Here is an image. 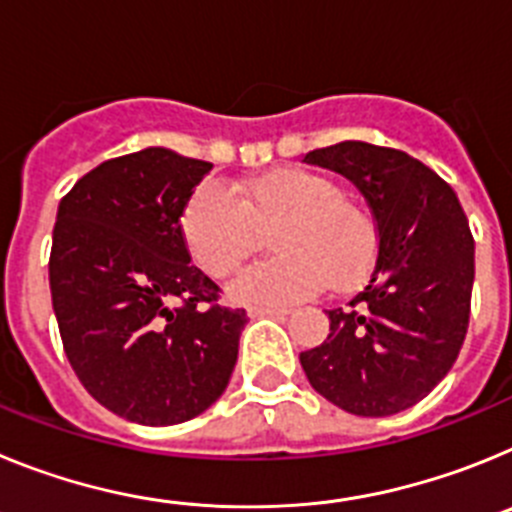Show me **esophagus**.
<instances>
[{
    "label": "esophagus",
    "mask_w": 512,
    "mask_h": 512,
    "mask_svg": "<svg viewBox=\"0 0 512 512\" xmlns=\"http://www.w3.org/2000/svg\"><path fill=\"white\" fill-rule=\"evenodd\" d=\"M284 307H248V318H287Z\"/></svg>",
    "instance_id": "esophagus-1"
}]
</instances>
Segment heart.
Masks as SVG:
<instances>
[{"label":"heart","instance_id":"obj_1","mask_svg":"<svg viewBox=\"0 0 512 512\" xmlns=\"http://www.w3.org/2000/svg\"><path fill=\"white\" fill-rule=\"evenodd\" d=\"M341 194V184L330 176L295 166L243 179L233 192L205 182L179 215V235L194 264L210 277H225L256 246V230L274 225L269 248L279 256L241 271L228 284L230 302H305L328 284H359L377 256V225L364 207Z\"/></svg>","mask_w":512,"mask_h":512}]
</instances>
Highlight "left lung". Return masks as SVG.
<instances>
[{
    "instance_id": "1",
    "label": "left lung",
    "mask_w": 512,
    "mask_h": 512,
    "mask_svg": "<svg viewBox=\"0 0 512 512\" xmlns=\"http://www.w3.org/2000/svg\"><path fill=\"white\" fill-rule=\"evenodd\" d=\"M359 187L379 230L369 282L328 310V341L302 351L312 390L346 413L413 408L454 366L467 336L474 238L454 189L418 158L364 140L305 156Z\"/></svg>"
}]
</instances>
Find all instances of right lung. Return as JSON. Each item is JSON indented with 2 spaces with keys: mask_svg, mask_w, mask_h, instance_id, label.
I'll list each match as a JSON object with an SVG mask.
<instances>
[{
  "mask_svg": "<svg viewBox=\"0 0 512 512\" xmlns=\"http://www.w3.org/2000/svg\"><path fill=\"white\" fill-rule=\"evenodd\" d=\"M210 171L151 146L99 164L58 205L48 274L63 348L89 395L130 423L205 413L238 359L246 310L215 305L179 235Z\"/></svg>",
  "mask_w": 512,
  "mask_h": 512,
  "instance_id": "right-lung-1",
  "label": "right lung"
}]
</instances>
